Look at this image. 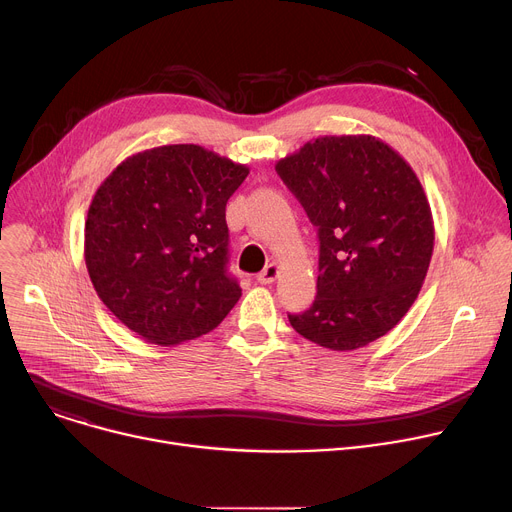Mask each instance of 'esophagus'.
<instances>
[{
  "label": "esophagus",
  "instance_id": "esophagus-1",
  "mask_svg": "<svg viewBox=\"0 0 512 512\" xmlns=\"http://www.w3.org/2000/svg\"><path fill=\"white\" fill-rule=\"evenodd\" d=\"M277 275H280V265H277V263H269V265H265V269L257 275V282L263 284V286H269V284H273V282L277 280Z\"/></svg>",
  "mask_w": 512,
  "mask_h": 512
}]
</instances>
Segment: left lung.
Masks as SVG:
<instances>
[{
  "mask_svg": "<svg viewBox=\"0 0 512 512\" xmlns=\"http://www.w3.org/2000/svg\"><path fill=\"white\" fill-rule=\"evenodd\" d=\"M318 228L316 298L288 314L304 339L353 351L392 331L423 288L435 245L412 167L369 134L318 136L275 165Z\"/></svg>",
  "mask_w": 512,
  "mask_h": 512,
  "instance_id": "1",
  "label": "left lung"
}]
</instances>
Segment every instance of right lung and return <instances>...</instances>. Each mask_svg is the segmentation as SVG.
Segmentation results:
<instances>
[{
    "label": "right lung",
    "instance_id": "obj_1",
    "mask_svg": "<svg viewBox=\"0 0 512 512\" xmlns=\"http://www.w3.org/2000/svg\"><path fill=\"white\" fill-rule=\"evenodd\" d=\"M249 167L200 145L124 159L85 220V265L108 310L141 339L177 345L224 320L241 298L226 271V202Z\"/></svg>",
    "mask_w": 512,
    "mask_h": 512
}]
</instances>
